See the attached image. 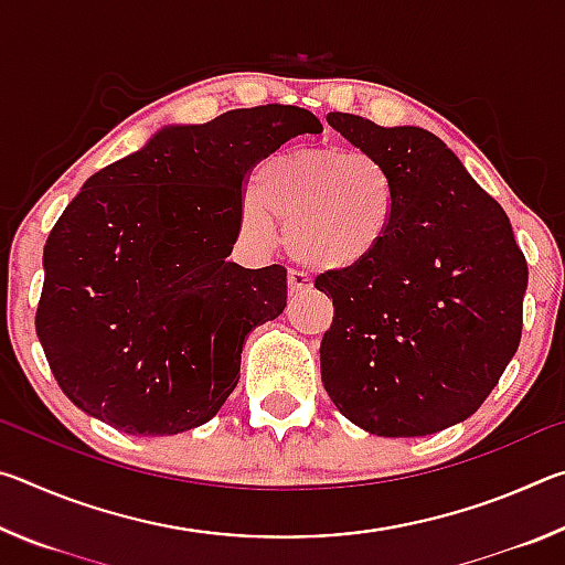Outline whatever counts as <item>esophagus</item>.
I'll use <instances>...</instances> for the list:
<instances>
[{
  "label": "esophagus",
  "mask_w": 565,
  "mask_h": 565,
  "mask_svg": "<svg viewBox=\"0 0 565 565\" xmlns=\"http://www.w3.org/2000/svg\"><path fill=\"white\" fill-rule=\"evenodd\" d=\"M286 281H289V291L291 294H299V291L311 289V279L301 269H291L289 274H286Z\"/></svg>",
  "instance_id": "1"
}]
</instances>
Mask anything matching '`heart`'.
I'll return each mask as SVG.
<instances>
[{
  "mask_svg": "<svg viewBox=\"0 0 565 565\" xmlns=\"http://www.w3.org/2000/svg\"><path fill=\"white\" fill-rule=\"evenodd\" d=\"M242 206V232L256 246H286L313 269H351L374 256L396 222L398 191L384 161L366 151L291 147L256 167Z\"/></svg>",
  "mask_w": 565,
  "mask_h": 565,
  "instance_id": "1",
  "label": "heart"
}]
</instances>
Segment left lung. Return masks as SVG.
<instances>
[{
    "label": "left lung",
    "instance_id": "obj_1",
    "mask_svg": "<svg viewBox=\"0 0 565 565\" xmlns=\"http://www.w3.org/2000/svg\"><path fill=\"white\" fill-rule=\"evenodd\" d=\"M329 124L384 161L398 206L371 259L313 281L333 301L323 388L369 434L444 431L476 414L519 349L529 264L501 204L436 134L343 111Z\"/></svg>",
    "mask_w": 565,
    "mask_h": 565
}]
</instances>
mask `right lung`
<instances>
[{
  "label": "right lung",
  "instance_id": "obj_1",
  "mask_svg": "<svg viewBox=\"0 0 565 565\" xmlns=\"http://www.w3.org/2000/svg\"><path fill=\"white\" fill-rule=\"evenodd\" d=\"M317 114L266 104L161 129L87 179L44 244L36 337L84 414L131 436L206 424L238 384L248 331L286 306L281 264L226 262L244 184Z\"/></svg>",
  "mask_w": 565,
  "mask_h": 565
}]
</instances>
